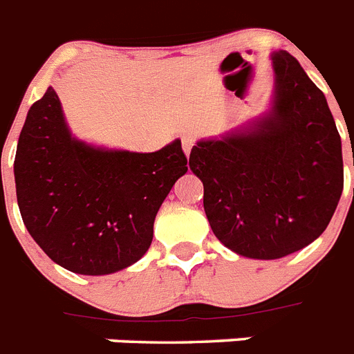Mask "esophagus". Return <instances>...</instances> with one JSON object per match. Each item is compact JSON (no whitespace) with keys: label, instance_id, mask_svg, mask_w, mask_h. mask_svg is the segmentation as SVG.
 Segmentation results:
<instances>
[{"label":"esophagus","instance_id":"esophagus-1","mask_svg":"<svg viewBox=\"0 0 354 354\" xmlns=\"http://www.w3.org/2000/svg\"><path fill=\"white\" fill-rule=\"evenodd\" d=\"M180 142H183V150L186 156H189V151H192V148L195 146V137L192 136V133H184L183 139H180Z\"/></svg>","mask_w":354,"mask_h":354}]
</instances>
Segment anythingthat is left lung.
<instances>
[{
    "instance_id": "left-lung-1",
    "label": "left lung",
    "mask_w": 354,
    "mask_h": 354,
    "mask_svg": "<svg viewBox=\"0 0 354 354\" xmlns=\"http://www.w3.org/2000/svg\"><path fill=\"white\" fill-rule=\"evenodd\" d=\"M273 106L253 128L198 141L189 168L224 246L273 261L322 235L344 189L342 141L326 95L286 50L271 54Z\"/></svg>"
}]
</instances>
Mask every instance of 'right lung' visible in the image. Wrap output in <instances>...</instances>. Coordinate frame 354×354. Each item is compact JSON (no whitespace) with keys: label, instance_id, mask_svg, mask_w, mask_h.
<instances>
[{"label":"right lung","instance_id":"obj_1","mask_svg":"<svg viewBox=\"0 0 354 354\" xmlns=\"http://www.w3.org/2000/svg\"><path fill=\"white\" fill-rule=\"evenodd\" d=\"M186 162L179 139L151 153L79 141L48 86L26 113L17 141V206L55 264L79 275H110L148 251L157 212L188 171Z\"/></svg>","mask_w":354,"mask_h":354}]
</instances>
